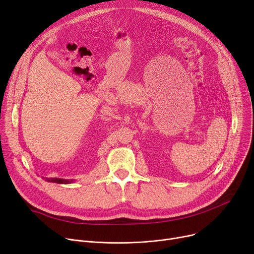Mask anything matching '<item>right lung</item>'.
I'll list each match as a JSON object with an SVG mask.
<instances>
[{
  "mask_svg": "<svg viewBox=\"0 0 254 254\" xmlns=\"http://www.w3.org/2000/svg\"><path fill=\"white\" fill-rule=\"evenodd\" d=\"M46 181L60 183V184H68V183H72L73 179L69 180V179H61V178H46Z\"/></svg>",
  "mask_w": 254,
  "mask_h": 254,
  "instance_id": "add662e5",
  "label": "right lung"
}]
</instances>
